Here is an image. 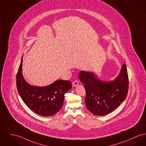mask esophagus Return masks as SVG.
Listing matches in <instances>:
<instances>
[{
    "instance_id": "34e87169",
    "label": "esophagus",
    "mask_w": 146,
    "mask_h": 146,
    "mask_svg": "<svg viewBox=\"0 0 146 146\" xmlns=\"http://www.w3.org/2000/svg\"><path fill=\"white\" fill-rule=\"evenodd\" d=\"M78 84H79V82H78V80H74V81L72 83V86H77Z\"/></svg>"
}]
</instances>
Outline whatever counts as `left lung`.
Returning a JSON list of instances; mask_svg holds the SVG:
<instances>
[{
	"label": "left lung",
	"mask_w": 146,
	"mask_h": 146,
	"mask_svg": "<svg viewBox=\"0 0 146 146\" xmlns=\"http://www.w3.org/2000/svg\"><path fill=\"white\" fill-rule=\"evenodd\" d=\"M84 84L87 109L96 115L103 116L115 110L126 99L129 81L126 64H123L119 76L113 82H104L92 73L81 71L79 74Z\"/></svg>",
	"instance_id": "left-lung-1"
}]
</instances>
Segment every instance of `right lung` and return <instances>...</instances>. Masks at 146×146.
Segmentation results:
<instances>
[{
  "label": "right lung",
  "mask_w": 146,
  "mask_h": 146,
  "mask_svg": "<svg viewBox=\"0 0 146 146\" xmlns=\"http://www.w3.org/2000/svg\"><path fill=\"white\" fill-rule=\"evenodd\" d=\"M23 57L17 74L18 93L28 108L43 116H52L62 108L65 93L71 89L68 80H58L51 85L40 87L29 84L22 74Z\"/></svg>",
  "instance_id": "obj_1"
}]
</instances>
